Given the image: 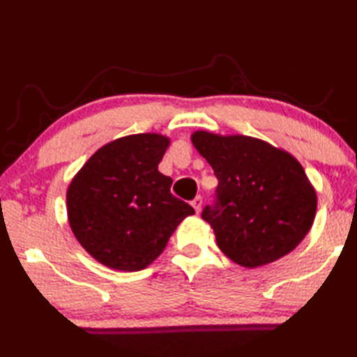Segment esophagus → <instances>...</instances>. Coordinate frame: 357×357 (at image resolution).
<instances>
[{
  "instance_id": "1",
  "label": "esophagus",
  "mask_w": 357,
  "mask_h": 357,
  "mask_svg": "<svg viewBox=\"0 0 357 357\" xmlns=\"http://www.w3.org/2000/svg\"><path fill=\"white\" fill-rule=\"evenodd\" d=\"M202 204H203V198H202V195H197V197L193 198V200H192V206H193V209L197 211V213H200Z\"/></svg>"
}]
</instances>
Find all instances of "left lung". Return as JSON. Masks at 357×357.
<instances>
[{
  "mask_svg": "<svg viewBox=\"0 0 357 357\" xmlns=\"http://www.w3.org/2000/svg\"><path fill=\"white\" fill-rule=\"evenodd\" d=\"M192 143L219 179L202 217L220 250L244 268H257L296 249L317 213V193L299 162L245 135L200 130Z\"/></svg>",
  "mask_w": 357,
  "mask_h": 357,
  "instance_id": "obj_1",
  "label": "left lung"
}]
</instances>
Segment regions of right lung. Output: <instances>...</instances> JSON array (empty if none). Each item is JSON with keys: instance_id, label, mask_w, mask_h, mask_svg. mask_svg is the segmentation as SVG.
Wrapping results in <instances>:
<instances>
[{"instance_id": "obj_1", "label": "right lung", "mask_w": 357, "mask_h": 357, "mask_svg": "<svg viewBox=\"0 0 357 357\" xmlns=\"http://www.w3.org/2000/svg\"><path fill=\"white\" fill-rule=\"evenodd\" d=\"M170 140L157 134L118 138L83 165L68 189L72 231L108 268L140 271L167 247L174 229L195 214L170 192L159 172Z\"/></svg>"}]
</instances>
